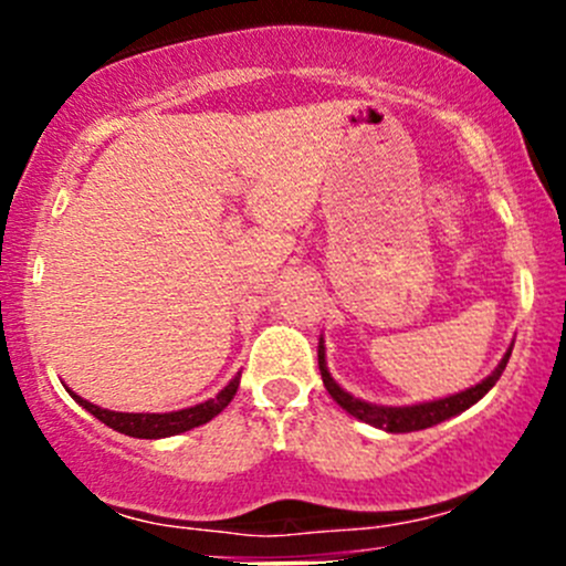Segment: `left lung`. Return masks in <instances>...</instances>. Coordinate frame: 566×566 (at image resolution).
I'll return each instance as SVG.
<instances>
[{
  "label": "left lung",
  "mask_w": 566,
  "mask_h": 566,
  "mask_svg": "<svg viewBox=\"0 0 566 566\" xmlns=\"http://www.w3.org/2000/svg\"><path fill=\"white\" fill-rule=\"evenodd\" d=\"M510 356H512V350H506L504 358H501L499 367H495L493 373H490L488 378L482 380V384L471 386V389H465V391H460V394H452V397L432 399V402L402 405V408H391V405L364 402V399L353 397V394H347L345 389H342V386L336 384L334 378H331L328 367H325L323 339H319V345H317L319 375H323L325 389H328L331 397L336 399V405H339V408H345L350 416H356V419L367 421V424L378 427V430H386V432L427 430V427L441 424V421L452 419V416H458V413H462V410H468V408H471V405H476L479 399L484 397V394L493 389L495 380H499L501 373H504V369H506V361H510Z\"/></svg>",
  "instance_id": "obj_1"
}]
</instances>
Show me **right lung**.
<instances>
[{"mask_svg":"<svg viewBox=\"0 0 566 566\" xmlns=\"http://www.w3.org/2000/svg\"><path fill=\"white\" fill-rule=\"evenodd\" d=\"M238 386H241V375H235V378L216 394L213 399H205V402L193 405V408L172 410V413H119V410L98 408V405L87 402V399L78 397V394H73L71 389L67 391H71V397L76 399L84 410H90L95 419H101L106 427H112V430L123 432V436H130V438H150L153 441V438H169V436H177V432L193 430V427L199 424H208L213 416H219L221 410L232 402Z\"/></svg>","mask_w":566,"mask_h":566,"instance_id":"right-lung-1","label":"right lung"}]
</instances>
